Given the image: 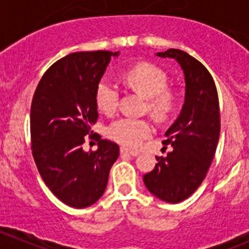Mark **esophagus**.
Masks as SVG:
<instances>
[{"label":"esophagus","mask_w":249,"mask_h":249,"mask_svg":"<svg viewBox=\"0 0 249 249\" xmlns=\"http://www.w3.org/2000/svg\"><path fill=\"white\" fill-rule=\"evenodd\" d=\"M120 153H122V154H127V156L137 157V156H139V154H140V152L132 151V149L126 148V147H122V148H120Z\"/></svg>","instance_id":"1"}]
</instances>
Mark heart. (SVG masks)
I'll return each mask as SVG.
<instances>
[{
    "label": "heart",
    "instance_id": "b5f03b06",
    "mask_svg": "<svg viewBox=\"0 0 249 249\" xmlns=\"http://www.w3.org/2000/svg\"><path fill=\"white\" fill-rule=\"evenodd\" d=\"M129 88L146 97L147 108L158 119H165L175 107L176 96L166 88V74L158 67L141 63L130 68L124 74ZM96 102L101 112L114 114L119 102V86L110 78L100 81L96 91ZM154 132L153 124L148 119L135 117H122L108 127V136L125 146L136 147Z\"/></svg>",
    "mask_w": 249,
    "mask_h": 249
}]
</instances>
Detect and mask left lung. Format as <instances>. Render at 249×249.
I'll return each instance as SVG.
<instances>
[{"label": "left lung", "instance_id": "8db88e82", "mask_svg": "<svg viewBox=\"0 0 249 249\" xmlns=\"http://www.w3.org/2000/svg\"><path fill=\"white\" fill-rule=\"evenodd\" d=\"M160 58H173L183 71L185 101L164 144L173 147L165 158L143 175L147 190L168 203L189 198L206 178L215 154L220 135V112L215 84L206 67L181 50L158 52Z\"/></svg>", "mask_w": 249, "mask_h": 249}]
</instances>
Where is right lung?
Returning <instances> with one entry per match:
<instances>
[{
  "label": "right lung",
  "mask_w": 249,
  "mask_h": 249,
  "mask_svg": "<svg viewBox=\"0 0 249 249\" xmlns=\"http://www.w3.org/2000/svg\"><path fill=\"white\" fill-rule=\"evenodd\" d=\"M118 52H75L57 60L36 88L30 110L31 148L46 186L59 201L86 208L105 194L119 146L98 140L95 152L84 137L98 117L96 91ZM92 132V131H91Z\"/></svg>",
  "instance_id": "right-lung-1"
}]
</instances>
